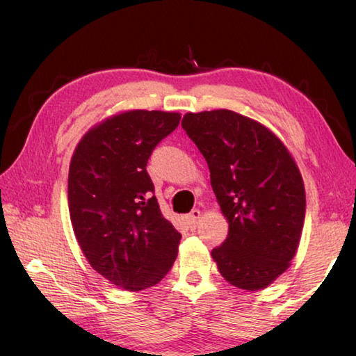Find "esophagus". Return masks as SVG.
<instances>
[{
    "label": "esophagus",
    "instance_id": "1",
    "mask_svg": "<svg viewBox=\"0 0 356 356\" xmlns=\"http://www.w3.org/2000/svg\"><path fill=\"white\" fill-rule=\"evenodd\" d=\"M201 218V212L197 209H193L191 212L188 213V216H186V221H188V226L190 227H196L197 221H200Z\"/></svg>",
    "mask_w": 356,
    "mask_h": 356
}]
</instances>
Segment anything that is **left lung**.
<instances>
[{
  "label": "left lung",
  "instance_id": "left-lung-1",
  "mask_svg": "<svg viewBox=\"0 0 356 356\" xmlns=\"http://www.w3.org/2000/svg\"><path fill=\"white\" fill-rule=\"evenodd\" d=\"M182 129L210 170L229 232L212 250L222 278L261 291L282 275L298 248L306 196L297 165L280 138L231 110L186 113Z\"/></svg>",
  "mask_w": 356,
  "mask_h": 356
}]
</instances>
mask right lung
I'll use <instances>...</instances> for the list:
<instances>
[{"label": "right lung", "instance_id": "right-lung-1", "mask_svg": "<svg viewBox=\"0 0 356 356\" xmlns=\"http://www.w3.org/2000/svg\"><path fill=\"white\" fill-rule=\"evenodd\" d=\"M179 113L134 110L81 138L69 168V212L95 272L125 291L155 286L177 257L180 234L154 195L147 160L177 129Z\"/></svg>", "mask_w": 356, "mask_h": 356}]
</instances>
